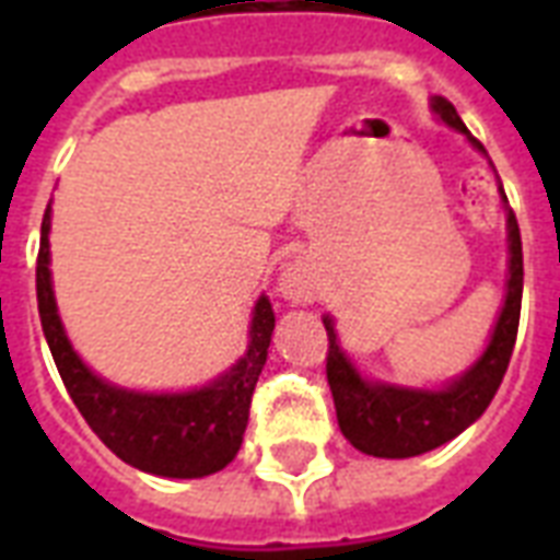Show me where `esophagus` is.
I'll list each match as a JSON object with an SVG mask.
<instances>
[{
	"mask_svg": "<svg viewBox=\"0 0 560 560\" xmlns=\"http://www.w3.org/2000/svg\"><path fill=\"white\" fill-rule=\"evenodd\" d=\"M279 293L290 305H311L316 299V281L311 267L305 264H288L279 279Z\"/></svg>",
	"mask_w": 560,
	"mask_h": 560,
	"instance_id": "34e87169",
	"label": "esophagus"
}]
</instances>
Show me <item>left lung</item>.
<instances>
[{
    "label": "left lung",
    "mask_w": 560,
    "mask_h": 560,
    "mask_svg": "<svg viewBox=\"0 0 560 560\" xmlns=\"http://www.w3.org/2000/svg\"><path fill=\"white\" fill-rule=\"evenodd\" d=\"M430 113L442 125L465 136V142L488 160L486 148L468 133V127L462 125L459 113L451 101L433 95ZM497 191H500V202L505 209V241H509L505 296L494 328L488 334L486 349L479 351V358L465 372L453 374L439 386H407V383L369 377L349 358V351L342 349L334 316H323L328 342H331L328 346V383H331L337 421H340L342 435L360 453L377 456V459H409V456L435 451L465 433L470 424H477V418L486 412L500 389L509 360H512L514 340H517V323H521L523 244L517 218L509 209L500 179H497Z\"/></svg>",
    "instance_id": "1"
}]
</instances>
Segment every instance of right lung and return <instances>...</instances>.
<instances>
[{
	"mask_svg": "<svg viewBox=\"0 0 560 560\" xmlns=\"http://www.w3.org/2000/svg\"><path fill=\"white\" fill-rule=\"evenodd\" d=\"M51 202L43 214L37 255V307L43 334L92 433L130 468L153 477L200 479L218 474L235 459L244 442L255 383L267 363L276 314L270 299L258 296L249 319V342L241 358L202 386L179 392H148L118 386L101 377L74 351L57 311L51 281Z\"/></svg>",
	"mask_w": 560,
	"mask_h": 560,
	"instance_id": "1",
	"label": "right lung"
}]
</instances>
